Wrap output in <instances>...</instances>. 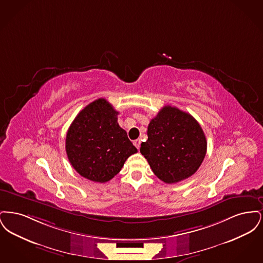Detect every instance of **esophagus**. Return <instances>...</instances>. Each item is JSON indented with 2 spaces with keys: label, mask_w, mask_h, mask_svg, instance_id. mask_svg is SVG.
<instances>
[{
  "label": "esophagus",
  "mask_w": 263,
  "mask_h": 263,
  "mask_svg": "<svg viewBox=\"0 0 263 263\" xmlns=\"http://www.w3.org/2000/svg\"><path fill=\"white\" fill-rule=\"evenodd\" d=\"M140 144H141V141H140V140H135V141H134V146H135L137 149L140 148Z\"/></svg>",
  "instance_id": "obj_1"
}]
</instances>
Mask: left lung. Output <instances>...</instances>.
<instances>
[{
  "instance_id": "left-lung-1",
  "label": "left lung",
  "mask_w": 263,
  "mask_h": 263,
  "mask_svg": "<svg viewBox=\"0 0 263 263\" xmlns=\"http://www.w3.org/2000/svg\"><path fill=\"white\" fill-rule=\"evenodd\" d=\"M147 134L148 140L141 144L140 152L163 182H179L199 168L207 141L200 124L189 113L163 106L151 120Z\"/></svg>"
}]
</instances>
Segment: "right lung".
Returning <instances> with one entry per match:
<instances>
[{
    "instance_id": "obj_1",
    "label": "right lung",
    "mask_w": 263,
    "mask_h": 263,
    "mask_svg": "<svg viewBox=\"0 0 263 263\" xmlns=\"http://www.w3.org/2000/svg\"><path fill=\"white\" fill-rule=\"evenodd\" d=\"M118 112L104 99L92 101L76 116L66 136V153L78 174L95 182L117 175L137 149L117 122Z\"/></svg>"
}]
</instances>
